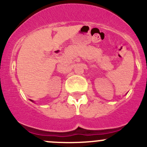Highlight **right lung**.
Returning a JSON list of instances; mask_svg holds the SVG:
<instances>
[{"label": "right lung", "mask_w": 147, "mask_h": 147, "mask_svg": "<svg viewBox=\"0 0 147 147\" xmlns=\"http://www.w3.org/2000/svg\"><path fill=\"white\" fill-rule=\"evenodd\" d=\"M31 101H32V102H33V101H32V100H31Z\"/></svg>", "instance_id": "1"}]
</instances>
